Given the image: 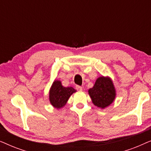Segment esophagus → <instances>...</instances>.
Instances as JSON below:
<instances>
[{
	"label": "esophagus",
	"mask_w": 151,
	"mask_h": 151,
	"mask_svg": "<svg viewBox=\"0 0 151 151\" xmlns=\"http://www.w3.org/2000/svg\"><path fill=\"white\" fill-rule=\"evenodd\" d=\"M76 88L78 91H82V86H76Z\"/></svg>",
	"instance_id": "1"
}]
</instances>
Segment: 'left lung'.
Masks as SVG:
<instances>
[{
	"label": "left lung",
	"instance_id": "1",
	"mask_svg": "<svg viewBox=\"0 0 151 151\" xmlns=\"http://www.w3.org/2000/svg\"><path fill=\"white\" fill-rule=\"evenodd\" d=\"M93 104L101 109H104L115 100L116 90L113 80L109 76H100L97 78L92 88L88 90Z\"/></svg>",
	"mask_w": 151,
	"mask_h": 151
}]
</instances>
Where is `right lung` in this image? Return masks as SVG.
<instances>
[{
    "label": "right lung",
    "instance_id": "add662e5",
    "mask_svg": "<svg viewBox=\"0 0 151 151\" xmlns=\"http://www.w3.org/2000/svg\"><path fill=\"white\" fill-rule=\"evenodd\" d=\"M76 90L71 86L65 87L60 80H55L49 92V102L55 109H60L65 106L68 100Z\"/></svg>",
    "mask_w": 151,
    "mask_h": 151
}]
</instances>
